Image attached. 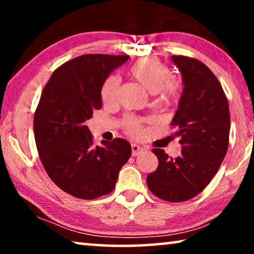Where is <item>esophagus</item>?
Segmentation results:
<instances>
[{
	"label": "esophagus",
	"instance_id": "34e87169",
	"mask_svg": "<svg viewBox=\"0 0 254 254\" xmlns=\"http://www.w3.org/2000/svg\"><path fill=\"white\" fill-rule=\"evenodd\" d=\"M131 149H132V156L133 157H136L137 154H140V153L143 152V148L140 147V145L135 144V143L131 145Z\"/></svg>",
	"mask_w": 254,
	"mask_h": 254
}]
</instances>
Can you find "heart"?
Instances as JSON below:
<instances>
[{
    "label": "heart",
    "instance_id": "heart-1",
    "mask_svg": "<svg viewBox=\"0 0 254 254\" xmlns=\"http://www.w3.org/2000/svg\"><path fill=\"white\" fill-rule=\"evenodd\" d=\"M128 72L137 83L150 93H158L160 91L162 96L169 98L176 93V84L169 80L171 72L168 67L156 58H141L132 64ZM119 88V78L111 76L107 78L101 89L102 101L105 104H111L115 101ZM127 128L133 134L139 132V126L135 120L130 119L127 121Z\"/></svg>",
    "mask_w": 254,
    "mask_h": 254
}]
</instances>
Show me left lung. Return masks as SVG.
Segmentation results:
<instances>
[{
  "label": "left lung",
  "mask_w": 254,
  "mask_h": 254,
  "mask_svg": "<svg viewBox=\"0 0 254 254\" xmlns=\"http://www.w3.org/2000/svg\"><path fill=\"white\" fill-rule=\"evenodd\" d=\"M171 60L184 87L171 121L182 154L173 159L162 149H153L159 163L148 175L147 185L159 198L179 203L198 195L216 175L229 147L231 122L224 91L209 68L184 56Z\"/></svg>",
  "instance_id": "left-lung-1"
}]
</instances>
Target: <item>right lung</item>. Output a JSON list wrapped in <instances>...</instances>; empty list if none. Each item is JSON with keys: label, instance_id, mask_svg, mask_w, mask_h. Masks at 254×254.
Masks as SVG:
<instances>
[{"label": "right lung", "instance_id": "obj_1", "mask_svg": "<svg viewBox=\"0 0 254 254\" xmlns=\"http://www.w3.org/2000/svg\"><path fill=\"white\" fill-rule=\"evenodd\" d=\"M128 56L84 55L58 67L42 91L33 119L40 160L51 180L75 197L94 199L113 190L131 157L124 139L93 142L85 122L102 107L101 89Z\"/></svg>", "mask_w": 254, "mask_h": 254}]
</instances>
